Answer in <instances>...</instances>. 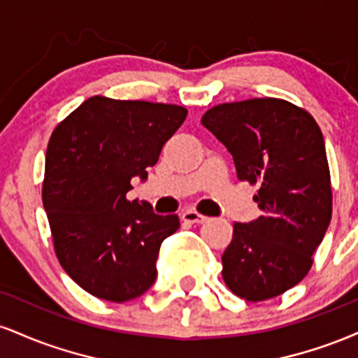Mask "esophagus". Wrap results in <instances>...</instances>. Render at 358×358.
I'll list each match as a JSON object with an SVG mask.
<instances>
[{
  "mask_svg": "<svg viewBox=\"0 0 358 358\" xmlns=\"http://www.w3.org/2000/svg\"><path fill=\"white\" fill-rule=\"evenodd\" d=\"M182 220L187 222V224H203L207 220V217L195 210H185L182 213Z\"/></svg>",
  "mask_w": 358,
  "mask_h": 358,
  "instance_id": "esophagus-1",
  "label": "esophagus"
}]
</instances>
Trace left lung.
<instances>
[{"label": "left lung", "instance_id": "obj_1", "mask_svg": "<svg viewBox=\"0 0 358 358\" xmlns=\"http://www.w3.org/2000/svg\"><path fill=\"white\" fill-rule=\"evenodd\" d=\"M202 124L229 150L241 182L257 185L262 215L234 224L222 278L236 296L264 301L296 286L331 220L323 134L308 110L276 97L225 102Z\"/></svg>", "mask_w": 358, "mask_h": 358}]
</instances>
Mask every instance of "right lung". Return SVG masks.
<instances>
[{"instance_id":"add662e5","label":"right lung","mask_w":358,"mask_h":358,"mask_svg":"<svg viewBox=\"0 0 358 358\" xmlns=\"http://www.w3.org/2000/svg\"><path fill=\"white\" fill-rule=\"evenodd\" d=\"M182 106L94 96L53 129L45 158L43 207L65 273L92 296L124 303L156 279L159 245L180 227L148 202L126 199L148 178L183 124Z\"/></svg>"}]
</instances>
